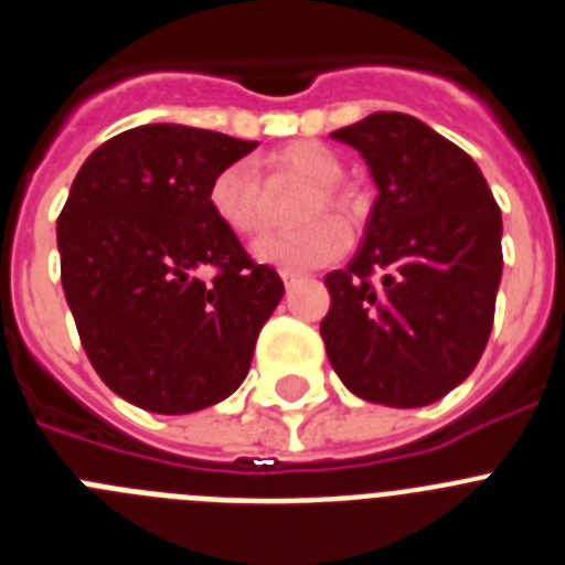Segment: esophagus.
I'll return each instance as SVG.
<instances>
[{
	"label": "esophagus",
	"instance_id": "obj_1",
	"mask_svg": "<svg viewBox=\"0 0 565 565\" xmlns=\"http://www.w3.org/2000/svg\"><path fill=\"white\" fill-rule=\"evenodd\" d=\"M279 277H282V282H286V286H294V282H297V279H299V274H294V271H279Z\"/></svg>",
	"mask_w": 565,
	"mask_h": 565
}]
</instances>
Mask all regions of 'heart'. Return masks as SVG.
<instances>
[{
    "instance_id": "b5f03b06",
    "label": "heart",
    "mask_w": 565,
    "mask_h": 565,
    "mask_svg": "<svg viewBox=\"0 0 565 565\" xmlns=\"http://www.w3.org/2000/svg\"><path fill=\"white\" fill-rule=\"evenodd\" d=\"M266 163L274 174H291L308 181L299 201V217H313V221L288 232H268L257 237L252 246L254 257L282 271H308L342 257L351 246V232L337 217L322 214L326 209L348 206V194L339 186L342 163L337 161V154L319 143L299 141L274 152ZM206 198L212 214L228 232L246 237L263 226V183L257 169L248 161L223 167L209 183Z\"/></svg>"
}]
</instances>
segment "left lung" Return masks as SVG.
Segmentation results:
<instances>
[{
	"label": "left lung",
	"mask_w": 565,
	"mask_h": 565,
	"mask_svg": "<svg viewBox=\"0 0 565 565\" xmlns=\"http://www.w3.org/2000/svg\"><path fill=\"white\" fill-rule=\"evenodd\" d=\"M333 138L359 149L379 194L356 257L326 277L319 333L348 391L424 407L458 387L489 342L501 209L476 161L413 115L373 113Z\"/></svg>",
	"instance_id": "left-lung-1"
}]
</instances>
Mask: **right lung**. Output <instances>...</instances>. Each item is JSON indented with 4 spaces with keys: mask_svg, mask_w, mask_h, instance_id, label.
<instances>
[{
    "mask_svg": "<svg viewBox=\"0 0 565 565\" xmlns=\"http://www.w3.org/2000/svg\"><path fill=\"white\" fill-rule=\"evenodd\" d=\"M254 147L147 124L102 143L70 186L56 228L64 297L102 382L135 407L203 411L252 367L286 288L214 217L206 192Z\"/></svg>",
    "mask_w": 565,
    "mask_h": 565,
    "instance_id": "right-lung-1",
    "label": "right lung"
}]
</instances>
